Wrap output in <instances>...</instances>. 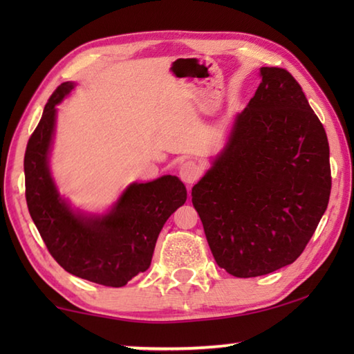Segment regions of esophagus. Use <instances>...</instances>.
<instances>
[{
	"label": "esophagus",
	"mask_w": 354,
	"mask_h": 354,
	"mask_svg": "<svg viewBox=\"0 0 354 354\" xmlns=\"http://www.w3.org/2000/svg\"><path fill=\"white\" fill-rule=\"evenodd\" d=\"M201 175V169L200 165L194 162V160H187V162L181 164V167H179V178L183 179V183L185 184H194L196 179L200 178Z\"/></svg>",
	"instance_id": "esophagus-1"
}]
</instances>
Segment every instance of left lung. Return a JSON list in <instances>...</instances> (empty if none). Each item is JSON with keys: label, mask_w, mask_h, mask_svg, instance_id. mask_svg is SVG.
Wrapping results in <instances>:
<instances>
[{"label": "left lung", "mask_w": 354, "mask_h": 354, "mask_svg": "<svg viewBox=\"0 0 354 354\" xmlns=\"http://www.w3.org/2000/svg\"><path fill=\"white\" fill-rule=\"evenodd\" d=\"M254 97L192 189L218 267L254 278L303 253L331 194L325 128L289 71L262 67Z\"/></svg>", "instance_id": "1"}]
</instances>
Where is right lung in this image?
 Returning <instances> with one entry per match:
<instances>
[{
	"instance_id": "1",
	"label": "right lung",
	"mask_w": 354,
	"mask_h": 354,
	"mask_svg": "<svg viewBox=\"0 0 354 354\" xmlns=\"http://www.w3.org/2000/svg\"><path fill=\"white\" fill-rule=\"evenodd\" d=\"M64 82L51 95L25 153L26 203L48 251L64 270L107 287H122L148 270L156 241L187 200L178 176L129 184L104 214L76 211L59 194L50 170L57 104L73 91Z\"/></svg>"
}]
</instances>
